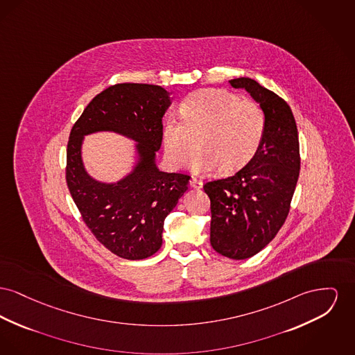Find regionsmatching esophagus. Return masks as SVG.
<instances>
[{
  "label": "esophagus",
  "instance_id": "1",
  "mask_svg": "<svg viewBox=\"0 0 355 355\" xmlns=\"http://www.w3.org/2000/svg\"><path fill=\"white\" fill-rule=\"evenodd\" d=\"M190 187L194 189H201L202 188V185H204V182L201 181V180H198V178H196V177H191V180H190Z\"/></svg>",
  "mask_w": 355,
  "mask_h": 355
}]
</instances>
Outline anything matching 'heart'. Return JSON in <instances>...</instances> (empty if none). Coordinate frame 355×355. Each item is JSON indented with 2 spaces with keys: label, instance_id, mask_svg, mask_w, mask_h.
<instances>
[{
  "label": "heart",
  "instance_id": "heart-1",
  "mask_svg": "<svg viewBox=\"0 0 355 355\" xmlns=\"http://www.w3.org/2000/svg\"><path fill=\"white\" fill-rule=\"evenodd\" d=\"M180 115L182 121L168 118L164 125V154L170 166L180 168L190 158L197 139L200 150L190 162L194 174L241 170L254 158L264 138L261 107L227 89L191 92L180 105Z\"/></svg>",
  "mask_w": 355,
  "mask_h": 355
}]
</instances>
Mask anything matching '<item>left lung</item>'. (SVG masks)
Returning a JSON list of instances; mask_svg holds the SVG:
<instances>
[{
    "instance_id": "8db88e82",
    "label": "left lung",
    "mask_w": 355,
    "mask_h": 355,
    "mask_svg": "<svg viewBox=\"0 0 355 355\" xmlns=\"http://www.w3.org/2000/svg\"><path fill=\"white\" fill-rule=\"evenodd\" d=\"M244 88L266 115L260 148L234 175L207 182L210 244L220 254L244 260L270 244L283 227L300 170L299 138L290 105L250 78L230 80Z\"/></svg>"
}]
</instances>
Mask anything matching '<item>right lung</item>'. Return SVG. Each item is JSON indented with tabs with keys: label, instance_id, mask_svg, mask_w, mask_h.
Instances as JSON below:
<instances>
[{
	"label": "right lung",
	"instance_id": "obj_1",
	"mask_svg": "<svg viewBox=\"0 0 355 355\" xmlns=\"http://www.w3.org/2000/svg\"><path fill=\"white\" fill-rule=\"evenodd\" d=\"M170 105L161 85L115 84L89 102L69 134L65 167L69 193L96 240L127 260L146 259L161 248L164 221L188 189L189 175L165 173L155 165L162 118ZM98 130H114L137 142L139 162L118 183H99L83 168V138Z\"/></svg>",
	"mask_w": 355,
	"mask_h": 355
}]
</instances>
